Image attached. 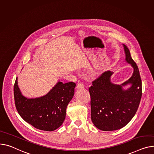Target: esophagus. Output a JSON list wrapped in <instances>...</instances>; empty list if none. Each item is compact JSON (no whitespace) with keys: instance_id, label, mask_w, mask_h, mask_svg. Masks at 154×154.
I'll return each instance as SVG.
<instances>
[{"instance_id":"esophagus-1","label":"esophagus","mask_w":154,"mask_h":154,"mask_svg":"<svg viewBox=\"0 0 154 154\" xmlns=\"http://www.w3.org/2000/svg\"><path fill=\"white\" fill-rule=\"evenodd\" d=\"M84 87V85L82 83H79L77 85V88H83Z\"/></svg>"}]
</instances>
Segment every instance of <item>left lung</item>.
Segmentation results:
<instances>
[{
  "label": "left lung",
  "mask_w": 154,
  "mask_h": 154,
  "mask_svg": "<svg viewBox=\"0 0 154 154\" xmlns=\"http://www.w3.org/2000/svg\"><path fill=\"white\" fill-rule=\"evenodd\" d=\"M125 60L134 71L132 76L121 85L111 82L113 72L108 70L92 82L90 95L91 119L98 129L104 131L119 129L134 117L142 97V82L138 67L131 56L128 47L122 44ZM131 85L125 90L123 87Z\"/></svg>",
  "instance_id": "1"
}]
</instances>
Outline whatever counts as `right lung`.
<instances>
[{"label": "right lung", "instance_id": "obj_1", "mask_svg": "<svg viewBox=\"0 0 154 154\" xmlns=\"http://www.w3.org/2000/svg\"><path fill=\"white\" fill-rule=\"evenodd\" d=\"M75 86L74 82L63 84L59 81L45 95L29 98L22 94L17 77L14 88L16 108L20 116L35 128L54 131L63 123Z\"/></svg>", "mask_w": 154, "mask_h": 154}]
</instances>
